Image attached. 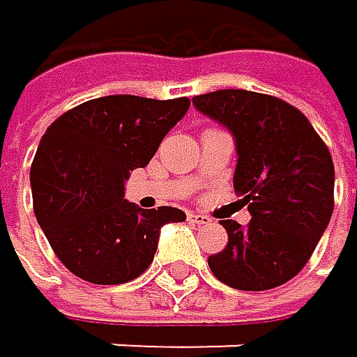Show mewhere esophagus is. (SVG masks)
<instances>
[{
  "label": "esophagus",
  "instance_id": "1",
  "mask_svg": "<svg viewBox=\"0 0 357 357\" xmlns=\"http://www.w3.org/2000/svg\"><path fill=\"white\" fill-rule=\"evenodd\" d=\"M188 220H192V222H197V225H208V222H210V216L199 214V212H190V214H188Z\"/></svg>",
  "mask_w": 357,
  "mask_h": 357
}]
</instances>
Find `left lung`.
Masks as SVG:
<instances>
[{
  "mask_svg": "<svg viewBox=\"0 0 357 357\" xmlns=\"http://www.w3.org/2000/svg\"><path fill=\"white\" fill-rule=\"evenodd\" d=\"M192 105L236 139L233 188L252 216L248 227L220 220L229 242L208 257L210 270L233 289H274L308 264L332 218L330 149L302 111L274 96L218 89Z\"/></svg>",
  "mask_w": 357,
  "mask_h": 357,
  "instance_id": "obj_1",
  "label": "left lung"
}]
</instances>
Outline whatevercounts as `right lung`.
<instances>
[{
    "label": "right lung",
    "mask_w": 357,
    "mask_h": 357,
    "mask_svg": "<svg viewBox=\"0 0 357 357\" xmlns=\"http://www.w3.org/2000/svg\"><path fill=\"white\" fill-rule=\"evenodd\" d=\"M188 98L105 96L59 115L31 165L38 225L59 261L93 284H121L154 261L160 229L186 214L162 205L141 210L124 199L130 171L147 167Z\"/></svg>",
    "instance_id": "obj_1"
}]
</instances>
